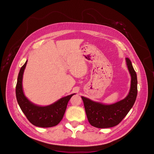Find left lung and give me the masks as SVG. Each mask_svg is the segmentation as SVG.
Instances as JSON below:
<instances>
[{
    "label": "left lung",
    "mask_w": 154,
    "mask_h": 154,
    "mask_svg": "<svg viewBox=\"0 0 154 154\" xmlns=\"http://www.w3.org/2000/svg\"><path fill=\"white\" fill-rule=\"evenodd\" d=\"M131 76V85L127 96L117 103L105 105L82 96L88 122L99 128L113 127L118 125L132 109L137 94V74L130 59L126 58Z\"/></svg>",
    "instance_id": "8db88e82"
}]
</instances>
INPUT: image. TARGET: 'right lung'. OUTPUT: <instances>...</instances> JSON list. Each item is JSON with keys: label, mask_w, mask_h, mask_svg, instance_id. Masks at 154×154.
<instances>
[{"label": "right lung", "mask_w": 154, "mask_h": 154, "mask_svg": "<svg viewBox=\"0 0 154 154\" xmlns=\"http://www.w3.org/2000/svg\"><path fill=\"white\" fill-rule=\"evenodd\" d=\"M27 61L20 70L16 85V97L22 111L29 122L38 127L48 128L57 125L62 119L69 100L74 94L62 97L54 103L41 106L35 105L25 96L22 88V78Z\"/></svg>", "instance_id": "obj_1"}]
</instances>
